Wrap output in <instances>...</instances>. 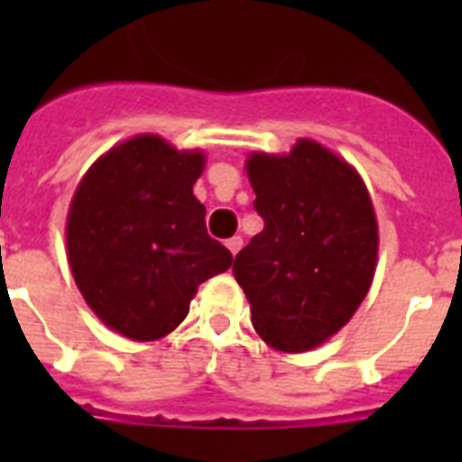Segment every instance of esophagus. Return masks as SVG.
<instances>
[{
    "label": "esophagus",
    "instance_id": "obj_1",
    "mask_svg": "<svg viewBox=\"0 0 462 462\" xmlns=\"http://www.w3.org/2000/svg\"><path fill=\"white\" fill-rule=\"evenodd\" d=\"M242 245H245V239H242V237H230V239H227V242H225V246L230 249L232 256H235V254H237L239 249H242Z\"/></svg>",
    "mask_w": 462,
    "mask_h": 462
}]
</instances>
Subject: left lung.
Here are the masks:
<instances>
[{
	"mask_svg": "<svg viewBox=\"0 0 462 462\" xmlns=\"http://www.w3.org/2000/svg\"><path fill=\"white\" fill-rule=\"evenodd\" d=\"M263 230L232 273L271 347L314 350L343 328L372 285L379 227L365 181L316 141L246 160Z\"/></svg>",
	"mask_w": 462,
	"mask_h": 462,
	"instance_id": "left-lung-1",
	"label": "left lung"
}]
</instances>
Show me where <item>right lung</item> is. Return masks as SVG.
Returning a JSON list of instances; mask_svg holds the SVG:
<instances>
[{"label":"right lung","instance_id":"right-lung-1","mask_svg":"<svg viewBox=\"0 0 462 462\" xmlns=\"http://www.w3.org/2000/svg\"><path fill=\"white\" fill-rule=\"evenodd\" d=\"M201 172L203 153L141 134L96 160L76 189L69 266L97 319L132 340L177 328L199 285L232 266L206 232Z\"/></svg>","mask_w":462,"mask_h":462}]
</instances>
